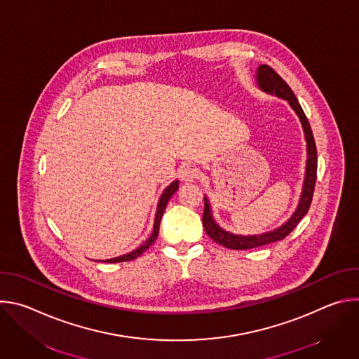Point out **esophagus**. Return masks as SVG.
I'll list each match as a JSON object with an SVG mask.
<instances>
[{
    "mask_svg": "<svg viewBox=\"0 0 359 359\" xmlns=\"http://www.w3.org/2000/svg\"><path fill=\"white\" fill-rule=\"evenodd\" d=\"M200 172L197 168L191 166V165H187V166H183L182 170H180V179L183 182H193L198 177Z\"/></svg>",
    "mask_w": 359,
    "mask_h": 359,
    "instance_id": "34e87169",
    "label": "esophagus"
}]
</instances>
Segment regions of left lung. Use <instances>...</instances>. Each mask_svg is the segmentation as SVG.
I'll return each instance as SVG.
<instances>
[{
  "label": "left lung",
  "mask_w": 359,
  "mask_h": 359,
  "mask_svg": "<svg viewBox=\"0 0 359 359\" xmlns=\"http://www.w3.org/2000/svg\"><path fill=\"white\" fill-rule=\"evenodd\" d=\"M255 79H257V85L262 90L276 95L278 97L285 99L290 107L294 109L297 116L299 118V122L304 129V136L306 142V166H305V177H304V184H302V191L299 196L298 206L292 216L278 229L273 231H267L263 234H254V236H240V234H233L226 230H223L213 219L212 209H210V203L209 198L204 197V212H203V226L206 233L212 240L216 243L222 244L223 247L231 248V250H248V248H255V247H262L270 243L280 241L285 238L301 222V219L309 212L311 201H313V194L316 189V180H317V147H316V140L313 136V130L310 126L309 119H306L301 105L298 104V99L295 97L294 92L291 88L287 85V82L269 65H260L257 69V74H255Z\"/></svg>",
  "instance_id": "1"
}]
</instances>
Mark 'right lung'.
I'll return each instance as SVG.
<instances>
[{
	"instance_id": "obj_1",
	"label": "right lung",
	"mask_w": 359,
	"mask_h": 359,
	"mask_svg": "<svg viewBox=\"0 0 359 359\" xmlns=\"http://www.w3.org/2000/svg\"><path fill=\"white\" fill-rule=\"evenodd\" d=\"M179 189V180H175L172 182L166 189L165 191L162 193L161 198H159V203H158V209H156V216H155V224H153V231L150 234V237L140 245L137 247L136 250L128 252V254H123V255H119V257H115V259H109V260H102L105 263H122V262H130V260H135L136 257H139V255L142 252H144L151 244L153 241H155L158 238V234H159V226H161V220H162V216L165 213V209H166V204L168 201L170 200V197L176 193V190Z\"/></svg>"
}]
</instances>
